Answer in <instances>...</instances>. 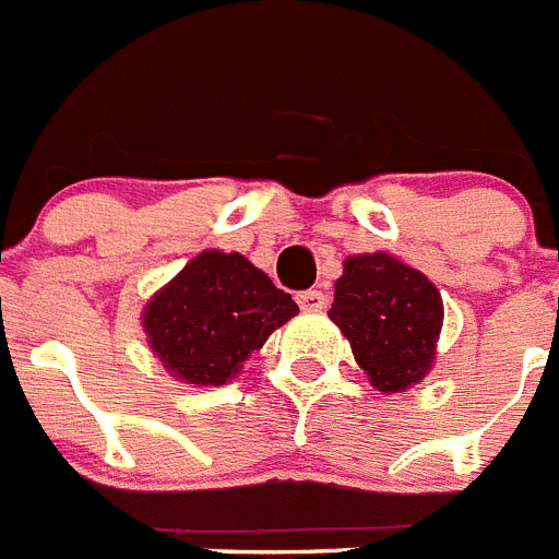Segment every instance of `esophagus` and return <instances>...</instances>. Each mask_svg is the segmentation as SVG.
Wrapping results in <instances>:
<instances>
[{
  "mask_svg": "<svg viewBox=\"0 0 559 559\" xmlns=\"http://www.w3.org/2000/svg\"><path fill=\"white\" fill-rule=\"evenodd\" d=\"M298 307L304 312H321L326 307V295L321 289H307V293H298Z\"/></svg>",
  "mask_w": 559,
  "mask_h": 559,
  "instance_id": "obj_1",
  "label": "esophagus"
}]
</instances>
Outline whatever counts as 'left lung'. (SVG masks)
Segmentation results:
<instances>
[{
    "mask_svg": "<svg viewBox=\"0 0 559 559\" xmlns=\"http://www.w3.org/2000/svg\"><path fill=\"white\" fill-rule=\"evenodd\" d=\"M376 390L405 393L433 367L444 307L437 284L390 252L344 261L326 312Z\"/></svg>",
    "mask_w": 559,
    "mask_h": 559,
    "instance_id": "obj_1",
    "label": "left lung"
}]
</instances>
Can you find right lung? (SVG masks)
Returning <instances> with one entry per match:
<instances>
[{"instance_id": "right-lung-1", "label": "right lung", "mask_w": 559, "mask_h": 559, "mask_svg": "<svg viewBox=\"0 0 559 559\" xmlns=\"http://www.w3.org/2000/svg\"><path fill=\"white\" fill-rule=\"evenodd\" d=\"M298 312L293 295L240 252L203 249L143 307V333L169 376L221 388Z\"/></svg>"}]
</instances>
